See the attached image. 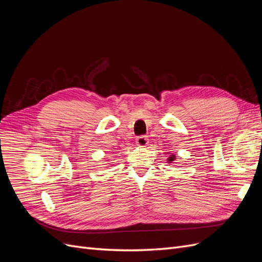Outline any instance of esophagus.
Masks as SVG:
<instances>
[{
	"mask_svg": "<svg viewBox=\"0 0 262 262\" xmlns=\"http://www.w3.org/2000/svg\"><path fill=\"white\" fill-rule=\"evenodd\" d=\"M147 143H148V139L146 137L141 136V137L137 138V144L139 146H145Z\"/></svg>",
	"mask_w": 262,
	"mask_h": 262,
	"instance_id": "esophagus-1",
	"label": "esophagus"
}]
</instances>
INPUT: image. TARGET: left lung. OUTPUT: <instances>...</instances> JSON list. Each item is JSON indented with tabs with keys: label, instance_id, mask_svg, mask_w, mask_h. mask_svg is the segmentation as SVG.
I'll use <instances>...</instances> for the list:
<instances>
[{
	"label": "left lung",
	"instance_id": "1",
	"mask_svg": "<svg viewBox=\"0 0 262 262\" xmlns=\"http://www.w3.org/2000/svg\"><path fill=\"white\" fill-rule=\"evenodd\" d=\"M173 160H175V157H173V156H170V157H169V160H168V162H172Z\"/></svg>",
	"mask_w": 262,
	"mask_h": 262
}]
</instances>
